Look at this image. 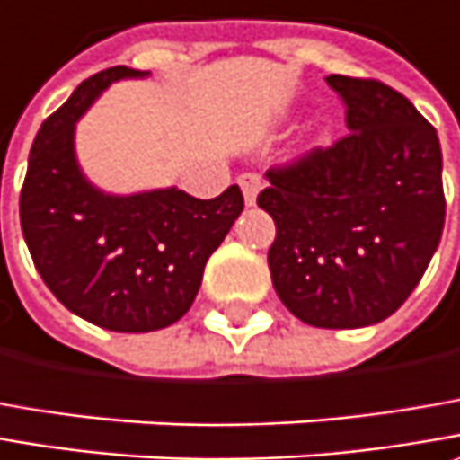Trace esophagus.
<instances>
[{"label":"esophagus","instance_id":"obj_1","mask_svg":"<svg viewBox=\"0 0 460 460\" xmlns=\"http://www.w3.org/2000/svg\"><path fill=\"white\" fill-rule=\"evenodd\" d=\"M239 185H242V193H244L246 206H254V203H257V196H260V190H261L260 175H254V172H244V175H239Z\"/></svg>","mask_w":460,"mask_h":460}]
</instances>
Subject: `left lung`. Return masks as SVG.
Instances as JSON below:
<instances>
[{
	"label": "left lung",
	"mask_w": 460,
	"mask_h": 460,
	"mask_svg": "<svg viewBox=\"0 0 460 460\" xmlns=\"http://www.w3.org/2000/svg\"><path fill=\"white\" fill-rule=\"evenodd\" d=\"M325 84L351 132L270 167L257 203L278 226L267 261L285 308L315 328H364L402 305L436 254L443 155L400 91L349 75Z\"/></svg>",
	"instance_id": "obj_1"
}]
</instances>
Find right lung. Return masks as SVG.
I'll return each instance as SVG.
<instances>
[{
  "mask_svg": "<svg viewBox=\"0 0 460 460\" xmlns=\"http://www.w3.org/2000/svg\"><path fill=\"white\" fill-rule=\"evenodd\" d=\"M147 73L117 66L86 78L42 121L20 193V224L42 282L84 321L147 333L181 321L203 267L244 208L239 185L200 200L178 188L106 196L75 163V121L103 88Z\"/></svg>",
  "mask_w": 460,
  "mask_h": 460,
  "instance_id": "add662e5",
  "label": "right lung"
}]
</instances>
